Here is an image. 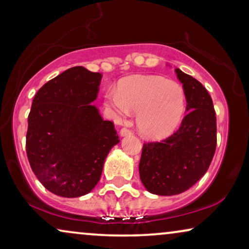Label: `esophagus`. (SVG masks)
Returning <instances> with one entry per match:
<instances>
[{
    "instance_id": "34e87169",
    "label": "esophagus",
    "mask_w": 249,
    "mask_h": 249,
    "mask_svg": "<svg viewBox=\"0 0 249 249\" xmlns=\"http://www.w3.org/2000/svg\"><path fill=\"white\" fill-rule=\"evenodd\" d=\"M131 134V131L129 130V129H127V128H122L121 130H120V136L121 137H125V136H128V135H130Z\"/></svg>"
}]
</instances>
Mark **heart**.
I'll return each instance as SVG.
<instances>
[{
    "label": "heart",
    "mask_w": 249,
    "mask_h": 249,
    "mask_svg": "<svg viewBox=\"0 0 249 249\" xmlns=\"http://www.w3.org/2000/svg\"><path fill=\"white\" fill-rule=\"evenodd\" d=\"M105 105L117 120L138 112L136 124L148 139L169 137L181 124L186 111V95L176 81L160 76H132L105 94Z\"/></svg>",
    "instance_id": "1"
}]
</instances>
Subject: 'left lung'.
Segmentation results:
<instances>
[{"mask_svg":"<svg viewBox=\"0 0 249 249\" xmlns=\"http://www.w3.org/2000/svg\"><path fill=\"white\" fill-rule=\"evenodd\" d=\"M188 113L178 130L161 142L142 146L139 177L151 194L173 196L193 187L205 175L216 147V118L206 88L176 68Z\"/></svg>","mask_w":249,"mask_h":249,"instance_id":"1","label":"left lung"}]
</instances>
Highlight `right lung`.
Listing matches in <instances>:
<instances>
[{
	"instance_id": "add662e5",
	"label": "right lung",
	"mask_w": 249,
	"mask_h": 249,
	"mask_svg": "<svg viewBox=\"0 0 249 249\" xmlns=\"http://www.w3.org/2000/svg\"><path fill=\"white\" fill-rule=\"evenodd\" d=\"M102 74L70 68L47 81L34 97L26 151L37 179L51 193L74 198L100 181L105 159L118 144L111 121L91 103Z\"/></svg>"
}]
</instances>
